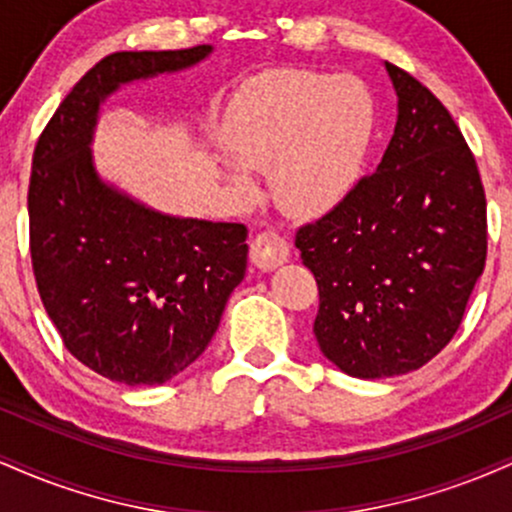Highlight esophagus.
Instances as JSON below:
<instances>
[{
	"mask_svg": "<svg viewBox=\"0 0 512 512\" xmlns=\"http://www.w3.org/2000/svg\"><path fill=\"white\" fill-rule=\"evenodd\" d=\"M250 260L255 262V267H260L262 272L279 267L289 260V243L274 231H262L252 238L250 243Z\"/></svg>",
	"mask_w": 512,
	"mask_h": 512,
	"instance_id": "34e87169",
	"label": "esophagus"
}]
</instances>
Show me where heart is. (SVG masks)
Returning a JSON list of instances; mask_svg holds the SVG:
<instances>
[{
    "mask_svg": "<svg viewBox=\"0 0 512 512\" xmlns=\"http://www.w3.org/2000/svg\"><path fill=\"white\" fill-rule=\"evenodd\" d=\"M378 134V103L358 76L276 72L238 93L223 122L228 180L250 195L248 170L293 216H322L361 182Z\"/></svg>",
    "mask_w": 512,
    "mask_h": 512,
    "instance_id": "obj_1",
    "label": "heart"
}]
</instances>
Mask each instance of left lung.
<instances>
[{
	"label": "left lung",
	"instance_id": "8db88e82",
	"mask_svg": "<svg viewBox=\"0 0 512 512\" xmlns=\"http://www.w3.org/2000/svg\"><path fill=\"white\" fill-rule=\"evenodd\" d=\"M397 125L375 173L296 233L315 274V339L354 378H392L455 337L486 264V195L443 103L385 62Z\"/></svg>",
	"mask_w": 512,
	"mask_h": 512
}]
</instances>
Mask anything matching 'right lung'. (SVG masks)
I'll return each mask as SVG.
<instances>
[{
	"instance_id": "right-lung-1",
	"label": "right lung",
	"mask_w": 512,
	"mask_h": 512,
	"mask_svg": "<svg viewBox=\"0 0 512 512\" xmlns=\"http://www.w3.org/2000/svg\"><path fill=\"white\" fill-rule=\"evenodd\" d=\"M209 52L197 45L103 57L33 151L28 223L40 301L69 354L115 383L163 385L195 363L248 267L243 223L161 214L93 166V129L110 93L180 72Z\"/></svg>"
}]
</instances>
